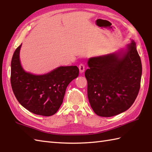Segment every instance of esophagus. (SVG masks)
I'll use <instances>...</instances> for the list:
<instances>
[{"label":"esophagus","instance_id":"34e87169","mask_svg":"<svg viewBox=\"0 0 152 152\" xmlns=\"http://www.w3.org/2000/svg\"><path fill=\"white\" fill-rule=\"evenodd\" d=\"M79 71L80 73H83L84 72V69H85V66L84 64L81 63L80 64L79 66Z\"/></svg>","mask_w":152,"mask_h":152}]
</instances>
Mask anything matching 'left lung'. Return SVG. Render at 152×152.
<instances>
[{
	"label": "left lung",
	"instance_id": "1",
	"mask_svg": "<svg viewBox=\"0 0 152 152\" xmlns=\"http://www.w3.org/2000/svg\"><path fill=\"white\" fill-rule=\"evenodd\" d=\"M85 72L88 97L99 116L109 117L134 104L140 87L142 64L134 40L124 53L91 58Z\"/></svg>",
	"mask_w": 152,
	"mask_h": 152
}]
</instances>
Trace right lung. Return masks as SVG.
Wrapping results in <instances>:
<instances>
[{
	"label": "right lung",
	"instance_id": "right-lung-1",
	"mask_svg": "<svg viewBox=\"0 0 152 152\" xmlns=\"http://www.w3.org/2000/svg\"><path fill=\"white\" fill-rule=\"evenodd\" d=\"M22 44L15 51L11 63V84L18 102L29 112L51 116L62 104L66 88L79 75L76 66H60L42 75L26 72L22 68L19 52Z\"/></svg>",
	"mask_w": 152,
	"mask_h": 152
}]
</instances>
